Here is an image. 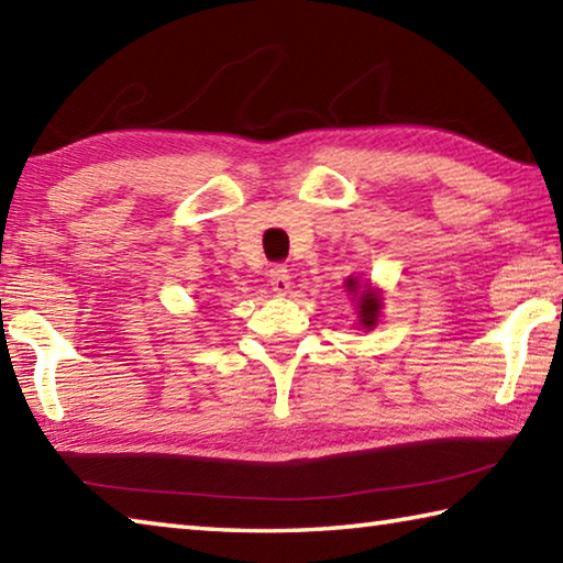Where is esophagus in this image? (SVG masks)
<instances>
[{
	"instance_id": "34e87169",
	"label": "esophagus",
	"mask_w": 563,
	"mask_h": 563,
	"mask_svg": "<svg viewBox=\"0 0 563 563\" xmlns=\"http://www.w3.org/2000/svg\"><path fill=\"white\" fill-rule=\"evenodd\" d=\"M271 285H273V292L278 295H285L290 290V271L285 268V265H275V268L271 271Z\"/></svg>"
}]
</instances>
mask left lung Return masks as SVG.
<instances>
[{"mask_svg":"<svg viewBox=\"0 0 563 563\" xmlns=\"http://www.w3.org/2000/svg\"><path fill=\"white\" fill-rule=\"evenodd\" d=\"M355 285H357V280L350 278L347 280V290H355ZM377 312H379V298H377L373 290L365 288V290H362V298H360V320H362V325L373 328L375 320H377Z\"/></svg>","mask_w":563,"mask_h":563,"instance_id":"8db88e82","label":"left lung"}]
</instances>
